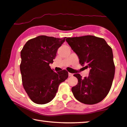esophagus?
<instances>
[{
	"label": "esophagus",
	"mask_w": 127,
	"mask_h": 127,
	"mask_svg": "<svg viewBox=\"0 0 127 127\" xmlns=\"http://www.w3.org/2000/svg\"><path fill=\"white\" fill-rule=\"evenodd\" d=\"M68 75L69 77H72V76H73V74L71 73H68Z\"/></svg>",
	"instance_id": "1"
}]
</instances>
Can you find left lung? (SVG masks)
Masks as SVG:
<instances>
[{"label": "left lung", "instance_id": "left-lung-1", "mask_svg": "<svg viewBox=\"0 0 127 127\" xmlns=\"http://www.w3.org/2000/svg\"><path fill=\"white\" fill-rule=\"evenodd\" d=\"M79 59L81 65L90 67L88 77L74 74L77 84L72 88L77 100L87 105L102 101L108 94L115 73L112 48L103 38L87 35L66 39Z\"/></svg>", "mask_w": 127, "mask_h": 127}]
</instances>
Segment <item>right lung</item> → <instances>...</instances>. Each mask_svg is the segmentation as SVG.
Here are the masks:
<instances>
[{"instance_id": "add662e5", "label": "right lung", "mask_w": 127, "mask_h": 127, "mask_svg": "<svg viewBox=\"0 0 127 127\" xmlns=\"http://www.w3.org/2000/svg\"><path fill=\"white\" fill-rule=\"evenodd\" d=\"M65 38L39 36L29 40L21 51L22 85L34 103L42 105L53 100L59 85L68 77L66 70L56 73L49 65Z\"/></svg>"}]
</instances>
